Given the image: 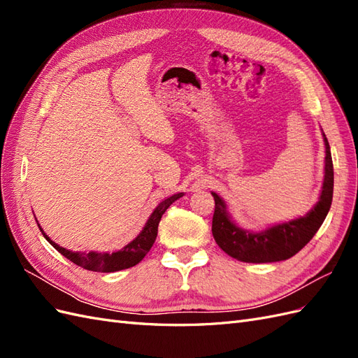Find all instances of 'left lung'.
<instances>
[{
	"instance_id": "left-lung-1",
	"label": "left lung",
	"mask_w": 358,
	"mask_h": 358,
	"mask_svg": "<svg viewBox=\"0 0 358 358\" xmlns=\"http://www.w3.org/2000/svg\"><path fill=\"white\" fill-rule=\"evenodd\" d=\"M326 143V175L320 201L306 216L291 222L279 224L262 233H249L236 227L225 210V203L212 192L215 212L212 234L225 254L245 263H273L288 259L305 248L326 220L333 200V161L329 140Z\"/></svg>"
}]
</instances>
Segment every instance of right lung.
<instances>
[{
    "label": "right lung",
    "mask_w": 358,
    "mask_h": 358,
    "mask_svg": "<svg viewBox=\"0 0 358 358\" xmlns=\"http://www.w3.org/2000/svg\"><path fill=\"white\" fill-rule=\"evenodd\" d=\"M183 196L182 192L175 194L164 201H161L158 204V208L154 210V213L150 215V218L148 220L146 225L143 227L142 233H140L136 239L124 246L121 251L112 252V254H101V252H88V254H79V252H71L69 249H64L55 242H52L49 237L45 234V231L41 230L43 236L46 237L48 242L57 249L58 252H61L64 257L69 258L71 263L78 264L86 270H91V272H101V273H110V272H117V270H124L128 267H133L138 264L145 255L149 252V249L152 248L155 239H157V233H158V224L161 221V216L164 213L169 206L180 199ZM37 221V220H36Z\"/></svg>",
    "instance_id": "right-lung-1"
}]
</instances>
